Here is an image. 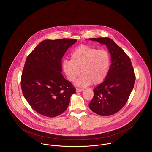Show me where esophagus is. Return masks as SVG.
<instances>
[{
	"label": "esophagus",
	"instance_id": "esophagus-1",
	"mask_svg": "<svg viewBox=\"0 0 152 152\" xmlns=\"http://www.w3.org/2000/svg\"><path fill=\"white\" fill-rule=\"evenodd\" d=\"M84 90V89H80V88H76V92H80Z\"/></svg>",
	"mask_w": 152,
	"mask_h": 152
}]
</instances>
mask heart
Here are the masks:
<instances>
[{
	"label": "heart",
	"mask_w": 152,
	"mask_h": 152,
	"mask_svg": "<svg viewBox=\"0 0 152 152\" xmlns=\"http://www.w3.org/2000/svg\"><path fill=\"white\" fill-rule=\"evenodd\" d=\"M71 60L62 62V69L70 81L74 82L81 73L83 74L76 84L87 87L99 84L106 79L109 72L110 58L108 51L98 50L88 45H81L73 51Z\"/></svg>",
	"instance_id": "1"
}]
</instances>
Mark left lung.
<instances>
[{"instance_id": "left-lung-1", "label": "left lung", "mask_w": 152, "mask_h": 152, "mask_svg": "<svg viewBox=\"0 0 152 152\" xmlns=\"http://www.w3.org/2000/svg\"><path fill=\"white\" fill-rule=\"evenodd\" d=\"M107 47L111 65L105 80L94 90V96L89 107L102 116L115 114L128 101L135 83V74L129 57L116 43L108 37L88 39Z\"/></svg>"}]
</instances>
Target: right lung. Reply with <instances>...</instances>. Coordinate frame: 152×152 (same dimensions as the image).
I'll return each mask as SVG.
<instances>
[{"mask_svg": "<svg viewBox=\"0 0 152 152\" xmlns=\"http://www.w3.org/2000/svg\"><path fill=\"white\" fill-rule=\"evenodd\" d=\"M76 39L45 40L26 59L21 79L22 92L32 108L54 117L67 109L76 89L62 75L61 59Z\"/></svg>", "mask_w": 152, "mask_h": 152, "instance_id": "obj_1", "label": "right lung"}]
</instances>
